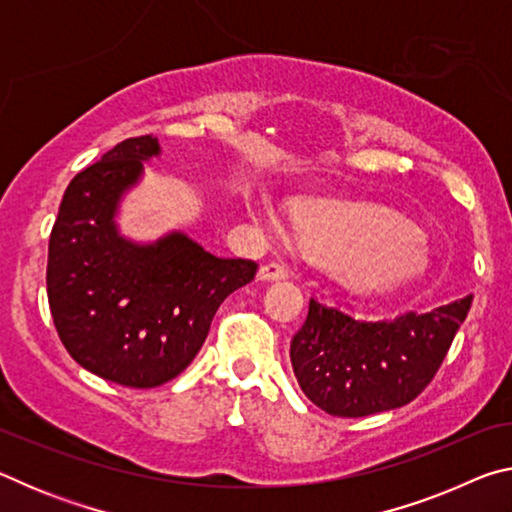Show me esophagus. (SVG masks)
Returning a JSON list of instances; mask_svg holds the SVG:
<instances>
[{"label":"esophagus","instance_id":"1","mask_svg":"<svg viewBox=\"0 0 512 512\" xmlns=\"http://www.w3.org/2000/svg\"><path fill=\"white\" fill-rule=\"evenodd\" d=\"M289 277V268L284 264L277 262H268L262 268H259V280L264 282H277V280H287Z\"/></svg>","mask_w":512,"mask_h":512}]
</instances>
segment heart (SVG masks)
I'll use <instances>...</instances> for the list:
<instances>
[{"mask_svg":"<svg viewBox=\"0 0 512 512\" xmlns=\"http://www.w3.org/2000/svg\"><path fill=\"white\" fill-rule=\"evenodd\" d=\"M268 230L284 237V223L271 210H259ZM300 244L311 255L345 275L361 291L388 293L424 273L422 235L379 207L341 201H298L293 205Z\"/></svg>","mask_w":512,"mask_h":512,"instance_id":"obj_1","label":"heart"}]
</instances>
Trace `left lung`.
Wrapping results in <instances>:
<instances>
[{
    "instance_id": "left-lung-1",
    "label": "left lung",
    "mask_w": 512,
    "mask_h": 512,
    "mask_svg": "<svg viewBox=\"0 0 512 512\" xmlns=\"http://www.w3.org/2000/svg\"><path fill=\"white\" fill-rule=\"evenodd\" d=\"M470 305L467 296L427 314L366 320L311 298L307 320L291 341L302 393L339 418L400 409L436 377Z\"/></svg>"
}]
</instances>
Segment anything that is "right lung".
Listing matches in <instances>:
<instances>
[{
    "instance_id": "obj_1",
    "label": "right lung",
    "mask_w": 512,
    "mask_h": 512,
    "mask_svg": "<svg viewBox=\"0 0 512 512\" xmlns=\"http://www.w3.org/2000/svg\"><path fill=\"white\" fill-rule=\"evenodd\" d=\"M151 135L128 137L76 173L49 237L47 298L65 350L85 370L131 388L178 377L201 350L212 318L257 273L180 232L149 246L117 235V201L158 155Z\"/></svg>"
}]
</instances>
